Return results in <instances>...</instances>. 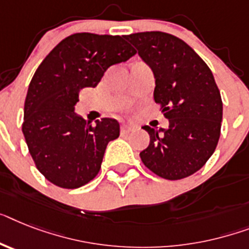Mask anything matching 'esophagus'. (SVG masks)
Here are the masks:
<instances>
[{"mask_svg": "<svg viewBox=\"0 0 249 249\" xmlns=\"http://www.w3.org/2000/svg\"><path fill=\"white\" fill-rule=\"evenodd\" d=\"M133 129H135V126H132V124H129V123H123L122 126H121V132H122V133L132 132Z\"/></svg>", "mask_w": 249, "mask_h": 249, "instance_id": "1", "label": "esophagus"}]
</instances>
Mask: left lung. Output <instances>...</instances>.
Here are the masks:
<instances>
[{
  "label": "left lung",
  "instance_id": "8db88e82",
  "mask_svg": "<svg viewBox=\"0 0 249 249\" xmlns=\"http://www.w3.org/2000/svg\"><path fill=\"white\" fill-rule=\"evenodd\" d=\"M126 39L155 79L154 100L161 104L168 128L143 126L149 146L142 163L161 178L177 180L201 169L216 149L223 102L209 66L187 43L163 32L135 33Z\"/></svg>",
  "mask_w": 249,
  "mask_h": 249
}]
</instances>
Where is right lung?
I'll return each mask as SVG.
<instances>
[{
    "label": "right lung",
    "mask_w": 249,
    "mask_h": 249,
    "mask_svg": "<svg viewBox=\"0 0 249 249\" xmlns=\"http://www.w3.org/2000/svg\"><path fill=\"white\" fill-rule=\"evenodd\" d=\"M136 51L120 36L76 33L49 52L33 76L22 133L36 168L49 182L79 188L99 173L107 145L120 136L114 118L86 122L75 113L79 91L95 88L112 65Z\"/></svg>",
    "instance_id": "1"
}]
</instances>
